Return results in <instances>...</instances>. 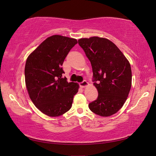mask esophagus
Segmentation results:
<instances>
[{"label":"esophagus","mask_w":156,"mask_h":156,"mask_svg":"<svg viewBox=\"0 0 156 156\" xmlns=\"http://www.w3.org/2000/svg\"><path fill=\"white\" fill-rule=\"evenodd\" d=\"M88 84V83L87 80H84V81H82V82H80V83H79V85H80V87L81 88H84V87H87Z\"/></svg>","instance_id":"1"}]
</instances>
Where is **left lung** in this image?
Here are the masks:
<instances>
[{
    "instance_id": "left-lung-1",
    "label": "left lung",
    "mask_w": 156,
    "mask_h": 156,
    "mask_svg": "<svg viewBox=\"0 0 156 156\" xmlns=\"http://www.w3.org/2000/svg\"><path fill=\"white\" fill-rule=\"evenodd\" d=\"M78 44L91 63L94 85L98 92L97 100L89 103V108L101 117L114 115L123 106L130 91V64L117 45L107 39L82 38Z\"/></svg>"
}]
</instances>
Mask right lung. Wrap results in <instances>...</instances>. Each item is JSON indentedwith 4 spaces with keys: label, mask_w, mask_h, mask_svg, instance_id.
Segmentation results:
<instances>
[{
    "label": "right lung",
    "mask_w": 156,
    "mask_h": 156,
    "mask_svg": "<svg viewBox=\"0 0 156 156\" xmlns=\"http://www.w3.org/2000/svg\"><path fill=\"white\" fill-rule=\"evenodd\" d=\"M76 39L52 35L29 55L25 67V84L31 100L43 113L58 117L72 107L79 85L63 78L62 66Z\"/></svg>",
    "instance_id": "add662e5"
}]
</instances>
